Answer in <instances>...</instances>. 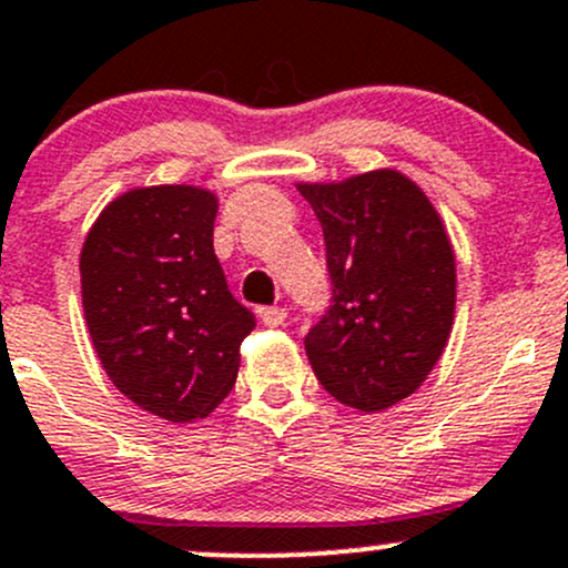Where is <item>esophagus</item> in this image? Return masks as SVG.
I'll use <instances>...</instances> for the list:
<instances>
[{
    "mask_svg": "<svg viewBox=\"0 0 568 568\" xmlns=\"http://www.w3.org/2000/svg\"><path fill=\"white\" fill-rule=\"evenodd\" d=\"M258 315H261V321H264L266 326H283L285 315H288V313H285L283 307H261Z\"/></svg>",
    "mask_w": 568,
    "mask_h": 568,
    "instance_id": "obj_1",
    "label": "esophagus"
}]
</instances>
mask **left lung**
I'll use <instances>...</instances> for the list:
<instances>
[{"instance_id":"8db88e82","label":"left lung","mask_w":568,"mask_h":568,"mask_svg":"<svg viewBox=\"0 0 568 568\" xmlns=\"http://www.w3.org/2000/svg\"><path fill=\"white\" fill-rule=\"evenodd\" d=\"M315 209L329 310L304 337L315 378L339 403L384 410L414 394L455 321V250L427 195L397 171L300 184Z\"/></svg>"}]
</instances>
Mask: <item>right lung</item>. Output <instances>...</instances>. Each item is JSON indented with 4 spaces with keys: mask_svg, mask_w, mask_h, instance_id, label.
I'll list each match as a JSON object with an SVG mask.
<instances>
[{
    "mask_svg": "<svg viewBox=\"0 0 568 568\" xmlns=\"http://www.w3.org/2000/svg\"><path fill=\"white\" fill-rule=\"evenodd\" d=\"M217 199L190 184L119 195L81 250L92 345L119 392L149 414L193 422L234 389L255 315L214 255Z\"/></svg>",
    "mask_w": 568,
    "mask_h": 568,
    "instance_id": "right-lung-1",
    "label": "right lung"
}]
</instances>
